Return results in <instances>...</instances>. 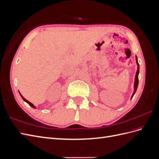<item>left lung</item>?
Here are the masks:
<instances>
[{"mask_svg": "<svg viewBox=\"0 0 159 159\" xmlns=\"http://www.w3.org/2000/svg\"><path fill=\"white\" fill-rule=\"evenodd\" d=\"M136 62H137V70L136 72V75H135V78H134V92L131 96V99L133 98V95L135 93L137 87H138V84H139V78H138V75L139 74V64L138 63V60H137V57L136 56Z\"/></svg>", "mask_w": 159, "mask_h": 159, "instance_id": "8db88e82", "label": "left lung"}]
</instances>
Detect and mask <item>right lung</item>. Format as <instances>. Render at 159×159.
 Returning a JSON list of instances; mask_svg holds the SVG:
<instances>
[{
  "instance_id": "add662e5",
  "label": "right lung",
  "mask_w": 159,
  "mask_h": 159,
  "mask_svg": "<svg viewBox=\"0 0 159 159\" xmlns=\"http://www.w3.org/2000/svg\"><path fill=\"white\" fill-rule=\"evenodd\" d=\"M20 96H21V98H22V99H23L24 101H25V102H26V103H28V105H30V106H31L32 107H33V108H34V109L36 108V107L34 106V105H33V104H32V103H30V102H28V100H26V99H25V98H24V97H23V96H22V95L20 94Z\"/></svg>"
}]
</instances>
